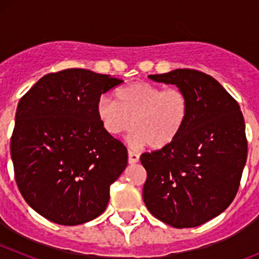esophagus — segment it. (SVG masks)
Here are the masks:
<instances>
[{"label": "esophagus", "instance_id": "obj_1", "mask_svg": "<svg viewBox=\"0 0 259 259\" xmlns=\"http://www.w3.org/2000/svg\"><path fill=\"white\" fill-rule=\"evenodd\" d=\"M139 159H140V155L137 154V153L132 152V150H128V163L130 164L137 163Z\"/></svg>", "mask_w": 259, "mask_h": 259}]
</instances>
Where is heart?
I'll return each instance as SVG.
<instances>
[{
	"label": "heart",
	"mask_w": 259,
	"mask_h": 259,
	"mask_svg": "<svg viewBox=\"0 0 259 259\" xmlns=\"http://www.w3.org/2000/svg\"><path fill=\"white\" fill-rule=\"evenodd\" d=\"M188 110V98L182 89L135 81L116 89L115 100L100 98L96 114L110 136H122L134 128L135 145L149 144L153 149H162L179 136Z\"/></svg>",
	"instance_id": "obj_1"
}]
</instances>
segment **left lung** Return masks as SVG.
Listing matches in <instances>:
<instances>
[{"label": "left lung", "mask_w": 259, "mask_h": 259, "mask_svg": "<svg viewBox=\"0 0 259 259\" xmlns=\"http://www.w3.org/2000/svg\"><path fill=\"white\" fill-rule=\"evenodd\" d=\"M149 77L182 89L189 110L175 141L141 154L148 174L144 202L171 227H197L222 214L237 193L248 157L242 113L214 77L200 71L178 68Z\"/></svg>", "instance_id": "8db88e82"}]
</instances>
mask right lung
<instances>
[{
  "mask_svg": "<svg viewBox=\"0 0 259 259\" xmlns=\"http://www.w3.org/2000/svg\"><path fill=\"white\" fill-rule=\"evenodd\" d=\"M120 83L68 68L42 76L20 98L10 146L15 180L26 202L48 221L76 226L106 209L110 185L128 155L104 131L96 106Z\"/></svg>",
  "mask_w": 259,
  "mask_h": 259,
  "instance_id": "right-lung-1",
  "label": "right lung"
}]
</instances>
